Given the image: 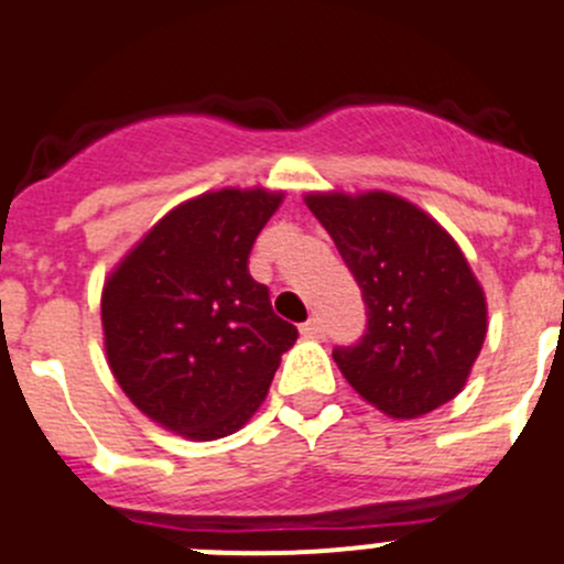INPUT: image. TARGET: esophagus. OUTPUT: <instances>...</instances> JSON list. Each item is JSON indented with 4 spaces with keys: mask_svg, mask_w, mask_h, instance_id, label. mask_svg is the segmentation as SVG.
Segmentation results:
<instances>
[{
    "mask_svg": "<svg viewBox=\"0 0 564 564\" xmlns=\"http://www.w3.org/2000/svg\"><path fill=\"white\" fill-rule=\"evenodd\" d=\"M301 334H304V337H310V339H323V337H326V328H323L321 317H310V321L301 326Z\"/></svg>",
    "mask_w": 564,
    "mask_h": 564,
    "instance_id": "1",
    "label": "esophagus"
}]
</instances>
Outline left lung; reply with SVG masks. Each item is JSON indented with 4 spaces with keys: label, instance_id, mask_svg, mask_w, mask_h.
<instances>
[{
    "label": "left lung",
    "instance_id": "left-lung-1",
    "mask_svg": "<svg viewBox=\"0 0 564 564\" xmlns=\"http://www.w3.org/2000/svg\"><path fill=\"white\" fill-rule=\"evenodd\" d=\"M367 304V334L334 350L345 381L392 420L449 403L469 381L488 334V304L455 238L389 192H310Z\"/></svg>",
    "mask_w": 564,
    "mask_h": 564
}]
</instances>
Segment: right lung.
Here are the masks:
<instances>
[{"instance_id": "add662e5", "label": "right lung", "mask_w": 564, "mask_h": 564, "mask_svg": "<svg viewBox=\"0 0 564 564\" xmlns=\"http://www.w3.org/2000/svg\"><path fill=\"white\" fill-rule=\"evenodd\" d=\"M284 194L219 188L155 221L111 269L100 293L109 370L164 431L214 442L263 405L293 323L249 276V252Z\"/></svg>"}]
</instances>
